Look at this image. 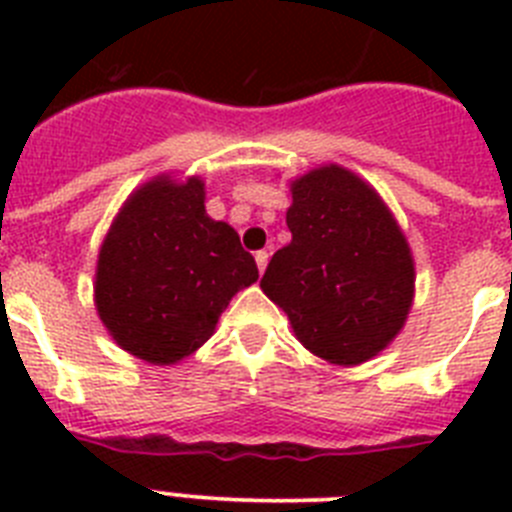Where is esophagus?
<instances>
[{"instance_id":"obj_1","label":"esophagus","mask_w":512,"mask_h":512,"mask_svg":"<svg viewBox=\"0 0 512 512\" xmlns=\"http://www.w3.org/2000/svg\"><path fill=\"white\" fill-rule=\"evenodd\" d=\"M266 264H269V251H259V253H256V266H259L261 274H264Z\"/></svg>"}]
</instances>
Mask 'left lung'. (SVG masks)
<instances>
[{
	"label": "left lung",
	"instance_id": "8db88e82",
	"mask_svg": "<svg viewBox=\"0 0 512 512\" xmlns=\"http://www.w3.org/2000/svg\"><path fill=\"white\" fill-rule=\"evenodd\" d=\"M292 241L271 256L261 289L297 341L338 366L364 364L408 320L415 266L390 207L338 164L292 182Z\"/></svg>",
	"mask_w": 512,
	"mask_h": 512
}]
</instances>
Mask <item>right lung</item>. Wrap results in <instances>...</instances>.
<instances>
[{"label": "right lung", "mask_w": 512, "mask_h": 512, "mask_svg": "<svg viewBox=\"0 0 512 512\" xmlns=\"http://www.w3.org/2000/svg\"><path fill=\"white\" fill-rule=\"evenodd\" d=\"M256 279L238 233L205 212V182L158 176L117 212L99 248L94 302L117 346L169 366L194 354Z\"/></svg>", "instance_id": "obj_1"}]
</instances>
